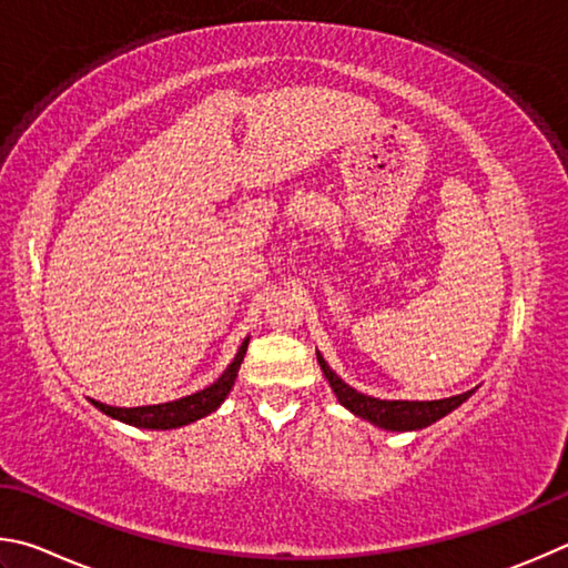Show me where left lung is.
Returning a JSON list of instances; mask_svg holds the SVG:
<instances>
[{"label":"left lung","mask_w":568,"mask_h":568,"mask_svg":"<svg viewBox=\"0 0 568 568\" xmlns=\"http://www.w3.org/2000/svg\"><path fill=\"white\" fill-rule=\"evenodd\" d=\"M316 362H320L326 382H329L332 392L336 394L339 404L346 406V409H349L354 416H359V419L372 422L374 426H379V429H386V432L426 429V426H432L434 422L444 419L446 414L459 409V406L474 394V389H471V392L449 396V399H434V402L376 399V396H366L362 392H356L354 386L342 382V376H336L332 372V366L324 362V356L320 352H316Z\"/></svg>","instance_id":"1"}]
</instances>
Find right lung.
<instances>
[{"mask_svg": "<svg viewBox=\"0 0 568 568\" xmlns=\"http://www.w3.org/2000/svg\"><path fill=\"white\" fill-rule=\"evenodd\" d=\"M248 346V336L239 346L236 356L232 359V364L226 366L222 372V376L214 384H209L206 389L182 396V399L166 402V404H149V406H132V409H124V406H109L102 402H94L99 412H104L106 416H112L116 422H124L129 426H136V429H152V432H166V429H179V426H186L192 422L204 419L212 412H216L219 406L224 404V399L232 392V386L236 382L239 366L244 362Z\"/></svg>", "mask_w": 568, "mask_h": 568, "instance_id": "1", "label": "right lung"}]
</instances>
